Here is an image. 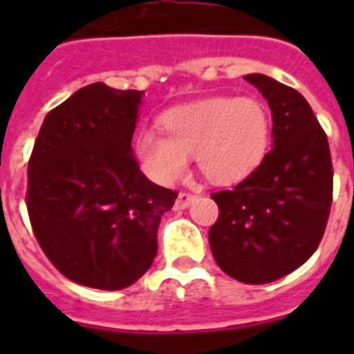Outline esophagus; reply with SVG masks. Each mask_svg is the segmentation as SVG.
Wrapping results in <instances>:
<instances>
[{
  "label": "esophagus",
  "instance_id": "34e87169",
  "mask_svg": "<svg viewBox=\"0 0 354 354\" xmlns=\"http://www.w3.org/2000/svg\"><path fill=\"white\" fill-rule=\"evenodd\" d=\"M193 201H195V195L193 193H187V192H182L178 195L176 199V208H187L192 205Z\"/></svg>",
  "mask_w": 354,
  "mask_h": 354
}]
</instances>
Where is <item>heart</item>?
Wrapping results in <instances>:
<instances>
[{"label":"heart","mask_w":354,"mask_h":354,"mask_svg":"<svg viewBox=\"0 0 354 354\" xmlns=\"http://www.w3.org/2000/svg\"><path fill=\"white\" fill-rule=\"evenodd\" d=\"M162 130L142 129L136 153L149 176L172 184L195 153L197 167L214 184H235L260 167L269 146L267 109L254 98H207L167 111Z\"/></svg>","instance_id":"heart-1"}]
</instances>
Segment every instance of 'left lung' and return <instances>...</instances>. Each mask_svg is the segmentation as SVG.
<instances>
[{
	"label": "left lung",
	"instance_id": "1",
	"mask_svg": "<svg viewBox=\"0 0 354 354\" xmlns=\"http://www.w3.org/2000/svg\"><path fill=\"white\" fill-rule=\"evenodd\" d=\"M273 115V149L233 189L212 193L218 220L208 231L223 273L266 284L304 266L326 230L334 169L326 132L296 88L260 73L245 77Z\"/></svg>",
	"mask_w": 354,
	"mask_h": 354
}]
</instances>
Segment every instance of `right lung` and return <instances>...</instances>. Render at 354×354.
I'll return each mask as SVG.
<instances>
[{
  "label": "right lung",
  "mask_w": 354,
  "mask_h": 354,
  "mask_svg": "<svg viewBox=\"0 0 354 354\" xmlns=\"http://www.w3.org/2000/svg\"><path fill=\"white\" fill-rule=\"evenodd\" d=\"M142 93L93 83L50 109L28 161L26 208L45 256L70 281L121 290L157 254L176 192L149 182L132 155Z\"/></svg>",
  "instance_id": "1"
}]
</instances>
